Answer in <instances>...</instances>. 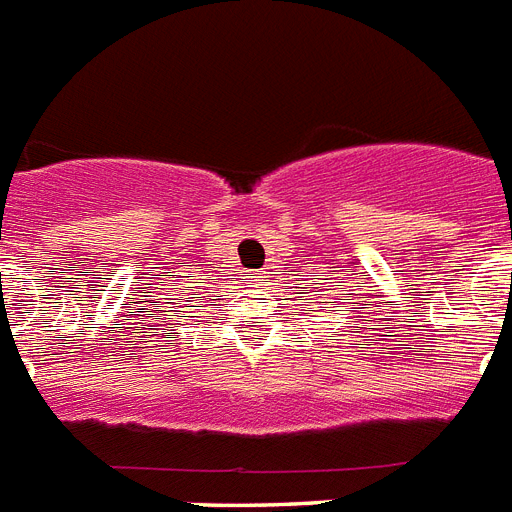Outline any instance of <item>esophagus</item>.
<instances>
[{
    "label": "esophagus",
    "mask_w": 512,
    "mask_h": 512,
    "mask_svg": "<svg viewBox=\"0 0 512 512\" xmlns=\"http://www.w3.org/2000/svg\"><path fill=\"white\" fill-rule=\"evenodd\" d=\"M248 282H259V274L248 272Z\"/></svg>",
    "instance_id": "obj_1"
}]
</instances>
